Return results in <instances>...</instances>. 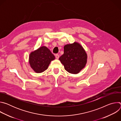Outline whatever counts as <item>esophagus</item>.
Listing matches in <instances>:
<instances>
[{"mask_svg": "<svg viewBox=\"0 0 121 121\" xmlns=\"http://www.w3.org/2000/svg\"><path fill=\"white\" fill-rule=\"evenodd\" d=\"M59 57V56L58 54H56V59H58Z\"/></svg>", "mask_w": 121, "mask_h": 121, "instance_id": "1", "label": "esophagus"}]
</instances>
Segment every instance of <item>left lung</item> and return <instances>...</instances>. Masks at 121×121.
Returning <instances> with one entry per match:
<instances>
[{"label":"left lung","instance_id":"8db88e82","mask_svg":"<svg viewBox=\"0 0 121 121\" xmlns=\"http://www.w3.org/2000/svg\"><path fill=\"white\" fill-rule=\"evenodd\" d=\"M64 54L59 59L68 72L76 74L86 65L87 55L83 47L78 43L68 44L64 46Z\"/></svg>","mask_w":121,"mask_h":121}]
</instances>
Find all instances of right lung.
Here are the masks:
<instances>
[{"label": "right lung", "mask_w": 121, "mask_h": 121, "mask_svg": "<svg viewBox=\"0 0 121 121\" xmlns=\"http://www.w3.org/2000/svg\"><path fill=\"white\" fill-rule=\"evenodd\" d=\"M55 59V56L45 46H42L30 53L29 64L36 73H42L46 70L51 61Z\"/></svg>", "instance_id": "add662e5"}]
</instances>
